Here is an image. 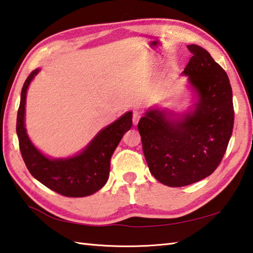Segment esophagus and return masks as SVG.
<instances>
[{
  "instance_id": "obj_1",
  "label": "esophagus",
  "mask_w": 253,
  "mask_h": 253,
  "mask_svg": "<svg viewBox=\"0 0 253 253\" xmlns=\"http://www.w3.org/2000/svg\"><path fill=\"white\" fill-rule=\"evenodd\" d=\"M140 117H141V113L140 112H138V111L133 112L132 113V123L135 124V125H137L138 122H139V120H140Z\"/></svg>"
}]
</instances>
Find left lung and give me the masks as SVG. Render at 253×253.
Wrapping results in <instances>:
<instances>
[{"instance_id": "obj_1", "label": "left lung", "mask_w": 253, "mask_h": 253, "mask_svg": "<svg viewBox=\"0 0 253 253\" xmlns=\"http://www.w3.org/2000/svg\"><path fill=\"white\" fill-rule=\"evenodd\" d=\"M187 48L192 57L183 74L197 93L194 111L172 120L167 112L152 110L138 123L151 174L171 187L193 184L217 169L235 120L227 73L204 48L197 44Z\"/></svg>"}]
</instances>
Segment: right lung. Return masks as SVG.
<instances>
[{
  "instance_id": "obj_1",
  "label": "right lung",
  "mask_w": 253,
  "mask_h": 253,
  "mask_svg": "<svg viewBox=\"0 0 253 253\" xmlns=\"http://www.w3.org/2000/svg\"><path fill=\"white\" fill-rule=\"evenodd\" d=\"M39 72L34 70L25 81L19 103L16 132L23 160L31 174L44 186L67 197L91 195L105 185L110 175L111 158L121 139L132 125V113L124 114L104 128L79 155L66 159H50L35 147L24 124L25 103L29 83Z\"/></svg>"
}]
</instances>
